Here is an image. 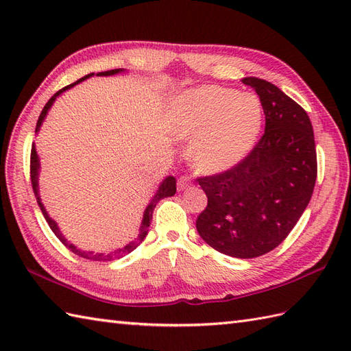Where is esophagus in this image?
Wrapping results in <instances>:
<instances>
[{"mask_svg":"<svg viewBox=\"0 0 351 351\" xmlns=\"http://www.w3.org/2000/svg\"><path fill=\"white\" fill-rule=\"evenodd\" d=\"M190 185H191V181H190L189 176H182V178H180V180H178V190H180V191L189 189Z\"/></svg>","mask_w":351,"mask_h":351,"instance_id":"34e87169","label":"esophagus"}]
</instances>
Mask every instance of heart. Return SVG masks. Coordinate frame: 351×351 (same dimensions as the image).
<instances>
[{
    "instance_id": "heart-1",
    "label": "heart",
    "mask_w": 351,
    "mask_h": 351,
    "mask_svg": "<svg viewBox=\"0 0 351 351\" xmlns=\"http://www.w3.org/2000/svg\"><path fill=\"white\" fill-rule=\"evenodd\" d=\"M264 107L255 93L220 86L189 88L171 99L167 126L175 137L193 141L191 161L206 175L237 167L255 149Z\"/></svg>"
}]
</instances>
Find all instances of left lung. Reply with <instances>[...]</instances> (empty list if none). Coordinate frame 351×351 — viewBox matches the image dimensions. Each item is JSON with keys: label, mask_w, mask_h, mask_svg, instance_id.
<instances>
[{"label": "left lung", "mask_w": 351, "mask_h": 351, "mask_svg": "<svg viewBox=\"0 0 351 351\" xmlns=\"http://www.w3.org/2000/svg\"><path fill=\"white\" fill-rule=\"evenodd\" d=\"M265 132L243 162L225 173L199 178L208 205L196 220L202 240L232 258H256L285 240L306 210L317 180L309 116L279 87L256 77Z\"/></svg>", "instance_id": "left-lung-1"}]
</instances>
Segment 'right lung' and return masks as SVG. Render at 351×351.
Instances as JSON below:
<instances>
[{
	"instance_id": "obj_1",
	"label": "right lung",
	"mask_w": 351,
	"mask_h": 351,
	"mask_svg": "<svg viewBox=\"0 0 351 351\" xmlns=\"http://www.w3.org/2000/svg\"><path fill=\"white\" fill-rule=\"evenodd\" d=\"M123 72H126V71H125V69H113V71H107V72H98V73H96V77H111V75H117V73H123ZM93 75H95V73H88V75H86V77H83L81 80L75 81V83L66 86L64 88H62V90H58L54 96H52V98L47 102V106L43 107L42 113H40V116H39V121H37V125H36V134L40 131V126H42V123H43V121H45V117H47L48 111H49L51 107H52V104L56 102V99L58 98V96H60L63 92L69 90V88H72L73 86L83 83L84 80L90 78V77H93ZM29 170H32V184H33L34 196H36V199H37V205H39L40 211H42V214H43V217H45V220L48 221V225H49L52 232L56 234V237L66 245V247H68L71 252L75 253V255H78V256H81V258H86V259H92V261H111V259H114V258H121V256L126 255V253H130V252H132L134 249H136L137 245L145 240L147 232H149V226H151V221H152V213H154V210H155L156 204H158L161 199L173 196L175 193H176V180H175V178L170 176V175L164 178V180H162V181L160 182V185H158V190H156V193L152 196V199L149 200V204H147L146 210H145V213H143V219H141V226H140V230H138L137 240L130 243V244H126L123 249H119V250H116L114 253H107V255H106V253H95V252H87V250H83V249H78L75 244H72L71 241L66 240V237L62 234V230H60V228H58L57 221H56L54 219H52L51 215L48 214L47 208H45V205L42 204V199H40V195H39L40 158H39V155H37L36 145H34V143H33V146H32V161H29Z\"/></svg>"
}]
</instances>
